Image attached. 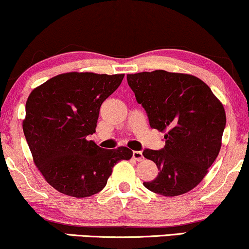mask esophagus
<instances>
[{
	"label": "esophagus",
	"mask_w": 249,
	"mask_h": 249,
	"mask_svg": "<svg viewBox=\"0 0 249 249\" xmlns=\"http://www.w3.org/2000/svg\"><path fill=\"white\" fill-rule=\"evenodd\" d=\"M132 157H133L134 160H137V161H142V159H143L142 153V152H140V151H133Z\"/></svg>",
	"instance_id": "34e87169"
}]
</instances>
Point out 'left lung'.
Wrapping results in <instances>:
<instances>
[{
	"mask_svg": "<svg viewBox=\"0 0 249 249\" xmlns=\"http://www.w3.org/2000/svg\"><path fill=\"white\" fill-rule=\"evenodd\" d=\"M127 83L151 127L166 132L162 149L142 152L159 169L157 178L143 185L166 197L194 189L219 154L226 125L221 102L206 83L190 74L142 71L128 74Z\"/></svg>",
	"mask_w": 249,
	"mask_h": 249,
	"instance_id": "1",
	"label": "left lung"
}]
</instances>
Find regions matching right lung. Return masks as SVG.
I'll list each match as a JSON object with an SVG mask.
<instances>
[{
  "label": "right lung",
  "mask_w": 249,
  "mask_h": 249,
  "mask_svg": "<svg viewBox=\"0 0 249 249\" xmlns=\"http://www.w3.org/2000/svg\"><path fill=\"white\" fill-rule=\"evenodd\" d=\"M124 74L65 73L30 94L23 121L34 162L47 183L71 197H89L106 187L113 166L132 158L130 148L104 149L95 133L100 107Z\"/></svg>",
  "instance_id": "obj_1"
}]
</instances>
